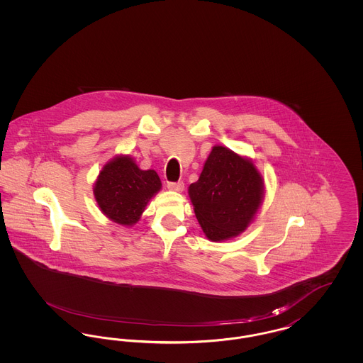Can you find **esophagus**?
Listing matches in <instances>:
<instances>
[{
  "mask_svg": "<svg viewBox=\"0 0 363 363\" xmlns=\"http://www.w3.org/2000/svg\"><path fill=\"white\" fill-rule=\"evenodd\" d=\"M167 188L174 191H182L184 190V182H169Z\"/></svg>",
  "mask_w": 363,
  "mask_h": 363,
  "instance_id": "34e87169",
  "label": "esophagus"
}]
</instances>
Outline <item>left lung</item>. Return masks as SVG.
Segmentation results:
<instances>
[{
	"instance_id": "left-lung-1",
	"label": "left lung",
	"mask_w": 363,
	"mask_h": 363,
	"mask_svg": "<svg viewBox=\"0 0 363 363\" xmlns=\"http://www.w3.org/2000/svg\"><path fill=\"white\" fill-rule=\"evenodd\" d=\"M196 218L213 242L237 237L250 225L264 199V179L255 163L215 145L197 182L189 186Z\"/></svg>"
}]
</instances>
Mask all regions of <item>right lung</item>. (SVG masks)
<instances>
[{
	"label": "right lung",
	"instance_id": "right-lung-1",
	"mask_svg": "<svg viewBox=\"0 0 363 363\" xmlns=\"http://www.w3.org/2000/svg\"><path fill=\"white\" fill-rule=\"evenodd\" d=\"M160 189L162 182L155 170H141L130 156L118 155L101 170L94 185V196L110 220L133 225Z\"/></svg>",
	"mask_w": 363,
	"mask_h": 363
}]
</instances>
